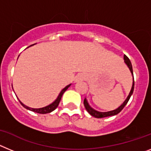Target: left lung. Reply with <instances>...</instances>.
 I'll return each instance as SVG.
<instances>
[{
    "label": "left lung",
    "instance_id": "1",
    "mask_svg": "<svg viewBox=\"0 0 151 151\" xmlns=\"http://www.w3.org/2000/svg\"><path fill=\"white\" fill-rule=\"evenodd\" d=\"M124 60H125V63H126V65L128 66V67L130 69L131 73L132 74L133 76V70H132V63H131V61L129 59V57H127L126 55H124ZM134 76H133V83H132V89H131L130 92H129V96L127 97V98L125 99V101L122 103V104L121 106H119L117 109L114 110H112V111H109V112H99V111H97V110H94L93 108H91L90 106V105L88 104V103L87 100L86 98H85L84 100V106H85V109L88 112V113L90 115H91L92 116L95 117V118H104V117H107V116H115L116 114H118L121 110L125 107V106L127 104L128 101H129L130 99L131 96L132 94L133 93V91H134Z\"/></svg>",
    "mask_w": 151,
    "mask_h": 151
}]
</instances>
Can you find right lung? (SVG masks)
Returning <instances> with one entry per match:
<instances>
[{
	"label": "right lung",
	"instance_id": "obj_1",
	"mask_svg": "<svg viewBox=\"0 0 151 151\" xmlns=\"http://www.w3.org/2000/svg\"><path fill=\"white\" fill-rule=\"evenodd\" d=\"M71 85V84L69 85H67V86H66V87L64 88L63 89L62 91H60V94L58 95V97H57V99L55 100V101H54V102L52 103V104H50V105H48V106H45V107H42V108H31V107H29V106H26V105H24L23 104H22L21 101H19L20 102V104H22V106H23V107H25L26 109H27V110H31V111H33L35 112V113H41V114H45V113H50V112L54 111V110H55L56 108L58 106V105H59L60 104V101L61 100V97H62L63 94V93L65 91H66V90L68 89V88Z\"/></svg>",
	"mask_w": 151,
	"mask_h": 151
}]
</instances>
